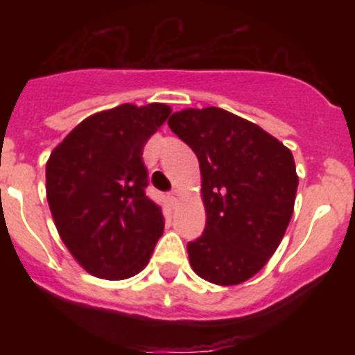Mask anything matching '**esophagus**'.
<instances>
[{"label":"esophagus","mask_w":355,"mask_h":355,"mask_svg":"<svg viewBox=\"0 0 355 355\" xmlns=\"http://www.w3.org/2000/svg\"><path fill=\"white\" fill-rule=\"evenodd\" d=\"M167 199H168V202H171L172 206H175L178 202H180L181 196H180V192H178V190H172V192L167 193Z\"/></svg>","instance_id":"1"}]
</instances>
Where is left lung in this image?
<instances>
[{"label": "left lung", "mask_w": 355, "mask_h": 355, "mask_svg": "<svg viewBox=\"0 0 355 355\" xmlns=\"http://www.w3.org/2000/svg\"><path fill=\"white\" fill-rule=\"evenodd\" d=\"M168 128L199 159L206 227L187 250L205 281L234 286L258 274L293 215V155L272 135L216 106L175 112Z\"/></svg>", "instance_id": "obj_1"}]
</instances>
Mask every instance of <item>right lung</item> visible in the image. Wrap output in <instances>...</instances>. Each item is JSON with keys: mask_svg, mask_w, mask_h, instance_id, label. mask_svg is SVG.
Instances as JSON below:
<instances>
[{"mask_svg": "<svg viewBox=\"0 0 355 355\" xmlns=\"http://www.w3.org/2000/svg\"><path fill=\"white\" fill-rule=\"evenodd\" d=\"M171 112L163 103L105 110L80 122L49 156L53 220L72 258L96 277L139 274L163 234L162 208L146 196L142 153Z\"/></svg>", "mask_w": 355, "mask_h": 355, "instance_id": "right-lung-1", "label": "right lung"}]
</instances>
